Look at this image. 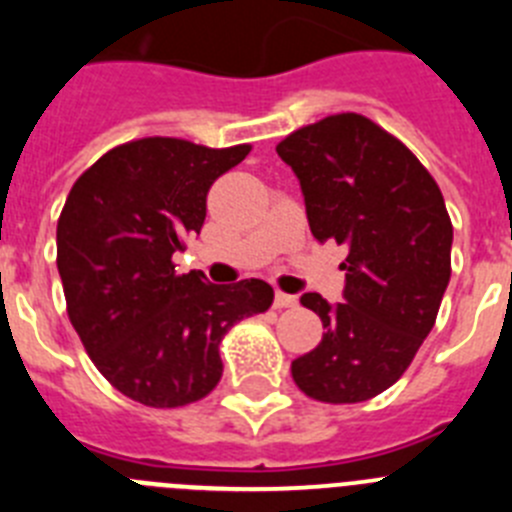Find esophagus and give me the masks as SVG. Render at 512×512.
<instances>
[{
	"label": "esophagus",
	"mask_w": 512,
	"mask_h": 512,
	"mask_svg": "<svg viewBox=\"0 0 512 512\" xmlns=\"http://www.w3.org/2000/svg\"><path fill=\"white\" fill-rule=\"evenodd\" d=\"M295 305H297L295 295H287V292H277V295H274V307H295Z\"/></svg>",
	"instance_id": "1"
}]
</instances>
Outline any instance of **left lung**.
I'll list each match as a JSON object with an SVG mask.
<instances>
[{
	"label": "left lung",
	"mask_w": 512,
	"mask_h": 512,
	"mask_svg": "<svg viewBox=\"0 0 512 512\" xmlns=\"http://www.w3.org/2000/svg\"><path fill=\"white\" fill-rule=\"evenodd\" d=\"M277 153L300 182L315 241L348 248L343 302L300 297L325 333L292 361V377L312 400H372L408 369L449 287L443 194L400 140L354 112L295 130Z\"/></svg>",
	"instance_id": "1"
}]
</instances>
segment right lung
I'll return each mask as SVG.
<instances>
[{"label":"right lung","mask_w":512,"mask_h":512,"mask_svg":"<svg viewBox=\"0 0 512 512\" xmlns=\"http://www.w3.org/2000/svg\"><path fill=\"white\" fill-rule=\"evenodd\" d=\"M248 151L133 140L104 153L66 197L56 264L71 325L102 377L140 405L182 408L210 395L225 333L274 300L261 279L210 284L171 261L202 230L217 176Z\"/></svg>","instance_id":"add662e5"}]
</instances>
